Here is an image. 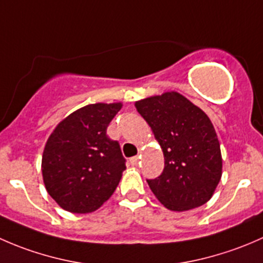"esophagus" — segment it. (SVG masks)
Listing matches in <instances>:
<instances>
[{"label":"esophagus","mask_w":263,"mask_h":263,"mask_svg":"<svg viewBox=\"0 0 263 263\" xmlns=\"http://www.w3.org/2000/svg\"><path fill=\"white\" fill-rule=\"evenodd\" d=\"M129 163L132 164V165H137V164L140 163V156H134V158L129 159Z\"/></svg>","instance_id":"34e87169"}]
</instances>
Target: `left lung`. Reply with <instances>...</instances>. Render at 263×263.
<instances>
[{
  "mask_svg": "<svg viewBox=\"0 0 263 263\" xmlns=\"http://www.w3.org/2000/svg\"><path fill=\"white\" fill-rule=\"evenodd\" d=\"M164 154V171L147 179L155 197L172 211L198 208L213 197L222 174L216 131L201 108L177 91L135 103Z\"/></svg>",
  "mask_w": 263,
  "mask_h": 263,
  "instance_id": "obj_1",
  "label": "left lung"
}]
</instances>
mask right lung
I'll list each match as a JSON object with an SVG mask.
<instances>
[{
	"label": "right lung",
	"mask_w": 263,
	"mask_h": 263,
	"mask_svg": "<svg viewBox=\"0 0 263 263\" xmlns=\"http://www.w3.org/2000/svg\"><path fill=\"white\" fill-rule=\"evenodd\" d=\"M121 108L122 103L85 105L63 118L49 135L42 174L47 192L63 210L92 213L116 191L126 160L107 128Z\"/></svg>",
	"instance_id": "1"
}]
</instances>
